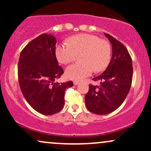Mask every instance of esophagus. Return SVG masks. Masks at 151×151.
<instances>
[{
	"instance_id": "esophagus-1",
	"label": "esophagus",
	"mask_w": 151,
	"mask_h": 151,
	"mask_svg": "<svg viewBox=\"0 0 151 151\" xmlns=\"http://www.w3.org/2000/svg\"><path fill=\"white\" fill-rule=\"evenodd\" d=\"M79 81H74V85H77V84H79Z\"/></svg>"
}]
</instances>
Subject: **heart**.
I'll return each instance as SVG.
<instances>
[{"mask_svg": "<svg viewBox=\"0 0 151 151\" xmlns=\"http://www.w3.org/2000/svg\"><path fill=\"white\" fill-rule=\"evenodd\" d=\"M67 42L56 46L55 55L60 63L67 65L81 54V63L70 65L66 69V76L70 79L81 80L91 75L93 70L102 72L110 63L111 47L106 40L84 33L72 36Z\"/></svg>", "mask_w": 151, "mask_h": 151, "instance_id": "1", "label": "heart"}]
</instances>
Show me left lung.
I'll list each match as a JSON object with an SVG mask.
<instances>
[{
	"label": "left lung",
	"mask_w": 151,
	"mask_h": 151,
	"mask_svg": "<svg viewBox=\"0 0 151 151\" xmlns=\"http://www.w3.org/2000/svg\"><path fill=\"white\" fill-rule=\"evenodd\" d=\"M112 44V58L101 75L93 78L99 86L89 85L85 95L86 106L91 113L105 115L113 112L124 101L133 78L131 57L126 47L111 35L104 33Z\"/></svg>",
	"instance_id": "obj_1"
}]
</instances>
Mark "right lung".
Returning <instances> with one entry per match:
<instances>
[{
    "label": "right lung",
    "mask_w": 151,
    "mask_h": 151,
    "mask_svg": "<svg viewBox=\"0 0 151 151\" xmlns=\"http://www.w3.org/2000/svg\"><path fill=\"white\" fill-rule=\"evenodd\" d=\"M56 39L43 33L30 41L20 52L18 66L19 85L24 97L36 111L44 115L60 112L65 92L72 81L56 82L64 73L55 55Z\"/></svg>",
    "instance_id": "add662e5"
}]
</instances>
